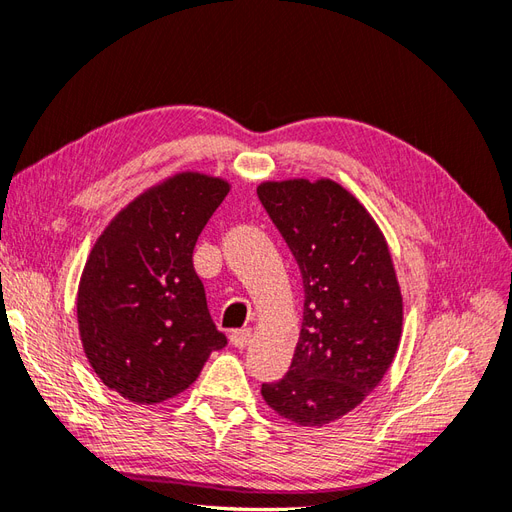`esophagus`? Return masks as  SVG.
Here are the masks:
<instances>
[{"mask_svg":"<svg viewBox=\"0 0 512 512\" xmlns=\"http://www.w3.org/2000/svg\"><path fill=\"white\" fill-rule=\"evenodd\" d=\"M252 342V329H237L230 333V344L235 348H245Z\"/></svg>","mask_w":512,"mask_h":512,"instance_id":"1","label":"esophagus"}]
</instances>
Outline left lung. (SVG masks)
<instances>
[{"label":"left lung","instance_id":"obj_1","mask_svg":"<svg viewBox=\"0 0 512 512\" xmlns=\"http://www.w3.org/2000/svg\"><path fill=\"white\" fill-rule=\"evenodd\" d=\"M256 192L305 290L288 374L260 393L286 421L322 427L359 406L395 359L404 299L393 258L376 220L333 179L265 181Z\"/></svg>","mask_w":512,"mask_h":512}]
</instances>
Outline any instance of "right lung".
<instances>
[{
  "mask_svg": "<svg viewBox=\"0 0 512 512\" xmlns=\"http://www.w3.org/2000/svg\"><path fill=\"white\" fill-rule=\"evenodd\" d=\"M228 192L220 177L177 173L123 207L91 247L76 297L79 333L89 365L123 399L162 404L226 346L192 252Z\"/></svg>",
  "mask_w": 512,
  "mask_h": 512,
  "instance_id": "right-lung-1",
  "label": "right lung"
}]
</instances>
